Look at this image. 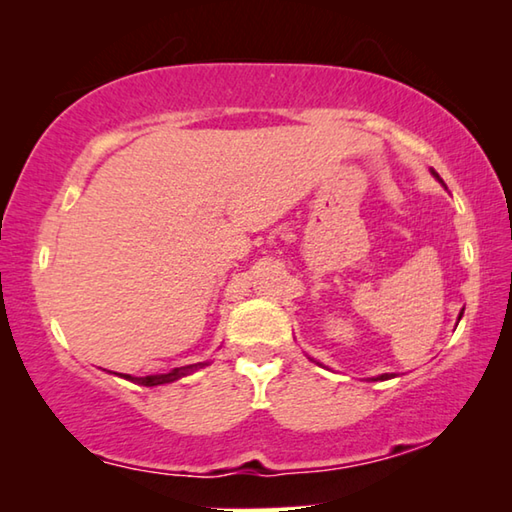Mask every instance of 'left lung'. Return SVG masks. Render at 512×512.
<instances>
[{
	"label": "left lung",
	"mask_w": 512,
	"mask_h": 512,
	"mask_svg": "<svg viewBox=\"0 0 512 512\" xmlns=\"http://www.w3.org/2000/svg\"><path fill=\"white\" fill-rule=\"evenodd\" d=\"M461 316H463V314H461ZM461 316H458V320H461ZM391 377H393V375H391V372H386V375H379L377 379H391Z\"/></svg>",
	"instance_id": "obj_1"
}]
</instances>
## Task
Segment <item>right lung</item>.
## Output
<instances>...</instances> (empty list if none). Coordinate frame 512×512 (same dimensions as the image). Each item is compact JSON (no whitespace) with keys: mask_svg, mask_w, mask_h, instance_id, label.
<instances>
[{"mask_svg":"<svg viewBox=\"0 0 512 512\" xmlns=\"http://www.w3.org/2000/svg\"><path fill=\"white\" fill-rule=\"evenodd\" d=\"M201 366H205V363H198V366H194V368H201ZM189 370H192V366H189V368H176V370L167 372V375H149V377H131V375H124V377L135 381V384H140V386H158V384H169V381H176V379H180V377L189 375Z\"/></svg>","mask_w":512,"mask_h":512,"instance_id":"right-lung-1","label":"right lung"}]
</instances>
